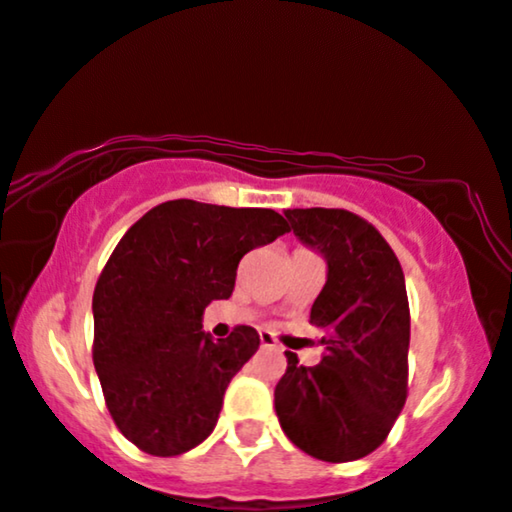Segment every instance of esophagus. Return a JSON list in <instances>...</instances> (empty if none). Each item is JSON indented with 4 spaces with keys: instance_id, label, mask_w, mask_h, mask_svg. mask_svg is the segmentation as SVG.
<instances>
[{
    "instance_id": "obj_1",
    "label": "esophagus",
    "mask_w": 512,
    "mask_h": 512,
    "mask_svg": "<svg viewBox=\"0 0 512 512\" xmlns=\"http://www.w3.org/2000/svg\"><path fill=\"white\" fill-rule=\"evenodd\" d=\"M259 343H262L264 348H278L276 338H273L269 331H259Z\"/></svg>"
}]
</instances>
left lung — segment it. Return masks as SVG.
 <instances>
[{
    "label": "left lung",
    "instance_id": "1",
    "mask_svg": "<svg viewBox=\"0 0 512 512\" xmlns=\"http://www.w3.org/2000/svg\"><path fill=\"white\" fill-rule=\"evenodd\" d=\"M292 232L327 262L311 308L325 331L318 366L285 352L276 415L285 436L322 462L362 459L390 434L408 394L410 311L394 250L369 222L341 208H287Z\"/></svg>",
    "mask_w": 512,
    "mask_h": 512
}]
</instances>
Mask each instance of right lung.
Returning <instances> with one entry per match:
<instances>
[{
	"mask_svg": "<svg viewBox=\"0 0 512 512\" xmlns=\"http://www.w3.org/2000/svg\"><path fill=\"white\" fill-rule=\"evenodd\" d=\"M290 232L271 208L164 201L122 236L97 280L95 362L122 436L155 457L197 448L215 429L225 390L255 355L253 327L213 341L204 308L229 299L236 266Z\"/></svg>",
	"mask_w": 512,
	"mask_h": 512,
	"instance_id": "1",
	"label": "right lung"
}]
</instances>
